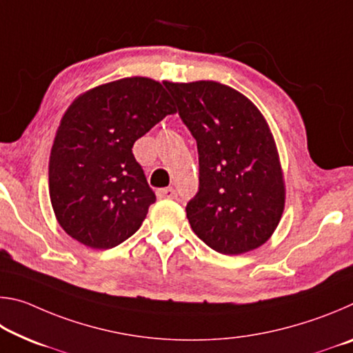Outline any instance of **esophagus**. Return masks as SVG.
I'll list each match as a JSON object with an SVG mask.
<instances>
[{
  "label": "esophagus",
  "mask_w": 353,
  "mask_h": 353,
  "mask_svg": "<svg viewBox=\"0 0 353 353\" xmlns=\"http://www.w3.org/2000/svg\"><path fill=\"white\" fill-rule=\"evenodd\" d=\"M157 196L160 199H174L177 198V191L172 187L162 188V190H157Z\"/></svg>",
  "instance_id": "obj_1"
}]
</instances>
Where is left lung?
<instances>
[{
    "mask_svg": "<svg viewBox=\"0 0 353 353\" xmlns=\"http://www.w3.org/2000/svg\"><path fill=\"white\" fill-rule=\"evenodd\" d=\"M165 85L198 143L199 191L187 205L191 229L224 255L260 248L282 219L286 194L266 118L248 97L225 83Z\"/></svg>",
    "mask_w": 353,
    "mask_h": 353,
    "instance_id": "8db88e82",
    "label": "left lung"
}]
</instances>
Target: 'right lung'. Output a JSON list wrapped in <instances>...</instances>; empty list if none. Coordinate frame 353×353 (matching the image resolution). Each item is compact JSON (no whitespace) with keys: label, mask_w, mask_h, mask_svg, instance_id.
<instances>
[{"label":"right lung","mask_w":353,"mask_h":353,"mask_svg":"<svg viewBox=\"0 0 353 353\" xmlns=\"http://www.w3.org/2000/svg\"><path fill=\"white\" fill-rule=\"evenodd\" d=\"M176 107L163 83L130 76L81 93L63 113L50 155V199L76 241L110 249L140 229L155 202L132 146Z\"/></svg>","instance_id":"1"}]
</instances>
